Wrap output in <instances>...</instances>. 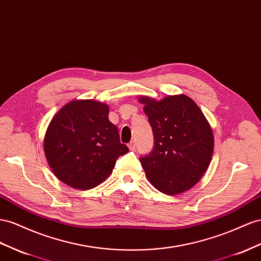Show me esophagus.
Returning a JSON list of instances; mask_svg holds the SVG:
<instances>
[{
  "mask_svg": "<svg viewBox=\"0 0 261 261\" xmlns=\"http://www.w3.org/2000/svg\"><path fill=\"white\" fill-rule=\"evenodd\" d=\"M128 148H129L130 150H134L136 148V143L134 142V140H132V142L128 144Z\"/></svg>",
  "mask_w": 261,
  "mask_h": 261,
  "instance_id": "34e87169",
  "label": "esophagus"
}]
</instances>
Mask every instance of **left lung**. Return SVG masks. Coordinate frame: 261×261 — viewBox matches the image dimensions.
<instances>
[{
	"mask_svg": "<svg viewBox=\"0 0 261 261\" xmlns=\"http://www.w3.org/2000/svg\"><path fill=\"white\" fill-rule=\"evenodd\" d=\"M152 128V151L140 158L148 180L160 192L179 194L194 187L212 159L214 136L195 102L185 94L161 101L139 97Z\"/></svg>",
	"mask_w": 261,
	"mask_h": 261,
	"instance_id": "obj_1",
	"label": "left lung"
}]
</instances>
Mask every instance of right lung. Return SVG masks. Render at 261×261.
Masks as SVG:
<instances>
[{
	"mask_svg": "<svg viewBox=\"0 0 261 261\" xmlns=\"http://www.w3.org/2000/svg\"><path fill=\"white\" fill-rule=\"evenodd\" d=\"M44 150L49 167L60 181L79 190L102 183L116 159L128 152L117 127L109 121V107L93 100L67 103L48 125Z\"/></svg>",
	"mask_w": 261,
	"mask_h": 261,
	"instance_id": "obj_1",
	"label": "right lung"
}]
</instances>
